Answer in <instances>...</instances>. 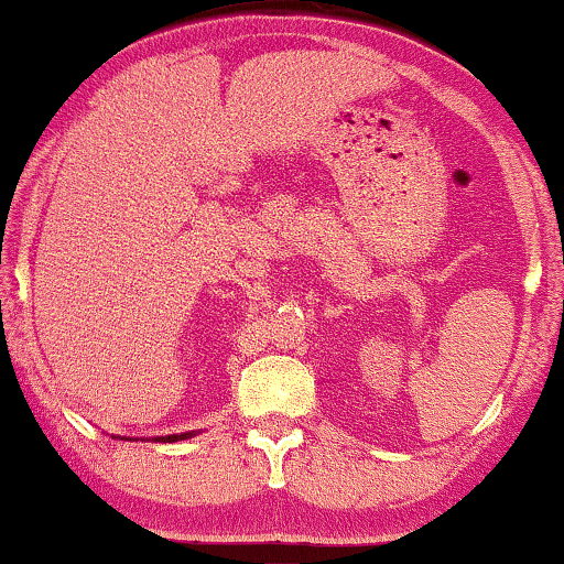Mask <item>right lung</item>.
<instances>
[{
  "mask_svg": "<svg viewBox=\"0 0 564 564\" xmlns=\"http://www.w3.org/2000/svg\"><path fill=\"white\" fill-rule=\"evenodd\" d=\"M192 437V434H171V437H158L161 442H178V440H186Z\"/></svg>",
  "mask_w": 564,
  "mask_h": 564,
  "instance_id": "add662e5",
  "label": "right lung"
}]
</instances>
